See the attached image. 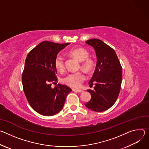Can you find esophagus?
<instances>
[{
    "mask_svg": "<svg viewBox=\"0 0 149 149\" xmlns=\"http://www.w3.org/2000/svg\"><path fill=\"white\" fill-rule=\"evenodd\" d=\"M73 91L76 92H79V93L83 92V91H82V90H80V89H73Z\"/></svg>",
    "mask_w": 149,
    "mask_h": 149,
    "instance_id": "esophagus-1",
    "label": "esophagus"
}]
</instances>
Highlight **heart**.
Instances as JSON below:
<instances>
[{"label":"heart","instance_id":"heart-1","mask_svg":"<svg viewBox=\"0 0 149 149\" xmlns=\"http://www.w3.org/2000/svg\"><path fill=\"white\" fill-rule=\"evenodd\" d=\"M69 54L81 61V68L86 72H90L93 68L94 61L88 57L89 52L84 47H75L69 51ZM54 65L57 70L62 72L64 69V58L63 56L58 54L54 60ZM85 80L84 74L80 72L69 73L63 78V82L69 86L79 87L81 82Z\"/></svg>","mask_w":149,"mask_h":149}]
</instances>
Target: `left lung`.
<instances>
[{
  "instance_id": "1",
  "label": "left lung",
  "mask_w": 149,
  "mask_h": 149,
  "mask_svg": "<svg viewBox=\"0 0 149 149\" xmlns=\"http://www.w3.org/2000/svg\"><path fill=\"white\" fill-rule=\"evenodd\" d=\"M86 43L95 51L97 63L93 76L89 82L94 84L91 100L85 106L95 112H103L110 108L118 97L123 77L122 67L113 49L99 39H91Z\"/></svg>"
}]
</instances>
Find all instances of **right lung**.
<instances>
[{"label": "right lung", "mask_w": 149, "mask_h": 149, "mask_svg": "<svg viewBox=\"0 0 149 149\" xmlns=\"http://www.w3.org/2000/svg\"><path fill=\"white\" fill-rule=\"evenodd\" d=\"M69 44L42 41L26 58L22 76L24 92L30 106L44 116L59 112L72 91L68 86L61 84L52 88V84L57 82L55 58Z\"/></svg>", "instance_id": "obj_1"}]
</instances>
